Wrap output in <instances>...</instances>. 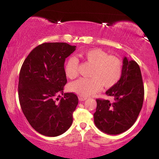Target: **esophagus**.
I'll use <instances>...</instances> for the list:
<instances>
[{"label": "esophagus", "mask_w": 159, "mask_h": 159, "mask_svg": "<svg viewBox=\"0 0 159 159\" xmlns=\"http://www.w3.org/2000/svg\"><path fill=\"white\" fill-rule=\"evenodd\" d=\"M79 100L81 101H85L87 100V98L86 97H82V96H79Z\"/></svg>", "instance_id": "obj_1"}]
</instances>
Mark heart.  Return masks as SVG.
I'll return each instance as SVG.
<instances>
[{
    "label": "heart",
    "instance_id": "obj_1",
    "mask_svg": "<svg viewBox=\"0 0 159 159\" xmlns=\"http://www.w3.org/2000/svg\"><path fill=\"white\" fill-rule=\"evenodd\" d=\"M86 62L93 65L90 78H80L69 85V90L82 97H88L101 90L102 85L106 88L114 86L120 80L122 64L116 56L108 55L101 49H89L82 53ZM79 61L71 56L64 66L65 75L69 79H75L78 75Z\"/></svg>",
    "mask_w": 159,
    "mask_h": 159
}]
</instances>
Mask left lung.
<instances>
[{
	"label": "left lung",
	"mask_w": 159,
	"mask_h": 159,
	"mask_svg": "<svg viewBox=\"0 0 159 159\" xmlns=\"http://www.w3.org/2000/svg\"><path fill=\"white\" fill-rule=\"evenodd\" d=\"M114 101L97 99L94 122L101 131L119 134L129 129L138 119L144 99V85L139 65L127 57L123 59L119 81L106 92Z\"/></svg>",
	"instance_id": "1"
}]
</instances>
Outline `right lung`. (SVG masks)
I'll list each match as a JSON object with an SVG mask.
<instances>
[{
    "label": "right lung",
    "mask_w": 159,
    "mask_h": 159,
    "mask_svg": "<svg viewBox=\"0 0 159 159\" xmlns=\"http://www.w3.org/2000/svg\"><path fill=\"white\" fill-rule=\"evenodd\" d=\"M75 49L66 43H43L30 52L21 66L19 103L32 127L45 136L60 135L72 124L78 98L73 93L63 94V90L67 82L65 59Z\"/></svg>",
    "instance_id": "obj_1"
}]
</instances>
